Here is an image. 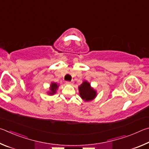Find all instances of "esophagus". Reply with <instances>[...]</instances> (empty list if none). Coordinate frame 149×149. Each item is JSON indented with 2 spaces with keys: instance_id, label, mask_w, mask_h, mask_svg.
Masks as SVG:
<instances>
[{
  "instance_id": "esophagus-1",
  "label": "esophagus",
  "mask_w": 149,
  "mask_h": 149,
  "mask_svg": "<svg viewBox=\"0 0 149 149\" xmlns=\"http://www.w3.org/2000/svg\"><path fill=\"white\" fill-rule=\"evenodd\" d=\"M66 84H69V85H72L73 82H72V81H71V82L67 81V82H66Z\"/></svg>"
}]
</instances>
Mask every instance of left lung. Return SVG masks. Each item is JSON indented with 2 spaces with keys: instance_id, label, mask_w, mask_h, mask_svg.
<instances>
[{
  "instance_id": "8db88e82",
  "label": "left lung",
  "mask_w": 149,
  "mask_h": 149,
  "mask_svg": "<svg viewBox=\"0 0 149 149\" xmlns=\"http://www.w3.org/2000/svg\"><path fill=\"white\" fill-rule=\"evenodd\" d=\"M79 95L84 101H90L94 100L97 96V92L91 86L90 82L84 80L82 84L79 86Z\"/></svg>"
}]
</instances>
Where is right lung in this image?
I'll return each mask as SVG.
<instances>
[{
	"label": "right lung",
	"mask_w": 149,
	"mask_h": 149,
	"mask_svg": "<svg viewBox=\"0 0 149 149\" xmlns=\"http://www.w3.org/2000/svg\"><path fill=\"white\" fill-rule=\"evenodd\" d=\"M59 88V84L56 82H52L49 86V90L48 92V94L49 95H53L56 93V91Z\"/></svg>",
	"instance_id": "1"
}]
</instances>
